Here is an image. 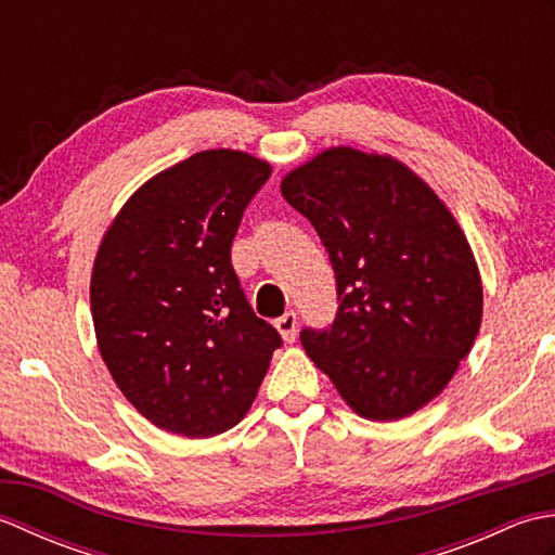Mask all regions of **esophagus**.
Here are the masks:
<instances>
[{
    "label": "esophagus",
    "instance_id": "1",
    "mask_svg": "<svg viewBox=\"0 0 555 555\" xmlns=\"http://www.w3.org/2000/svg\"><path fill=\"white\" fill-rule=\"evenodd\" d=\"M274 326L279 328V334H281V338L286 340V344H293V340H296V336H298V314L288 310L286 314L279 317Z\"/></svg>",
    "mask_w": 555,
    "mask_h": 555
}]
</instances>
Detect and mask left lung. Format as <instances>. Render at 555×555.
Segmentation results:
<instances>
[{
  "mask_svg": "<svg viewBox=\"0 0 555 555\" xmlns=\"http://www.w3.org/2000/svg\"><path fill=\"white\" fill-rule=\"evenodd\" d=\"M332 259V328L302 348L352 412L393 422L453 379L481 326L473 247L443 199L391 155L328 147L281 179Z\"/></svg>",
  "mask_w": 555,
  "mask_h": 555,
  "instance_id": "8db88e82",
  "label": "left lung"
}]
</instances>
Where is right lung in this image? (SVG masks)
Listing matches in <instances>:
<instances>
[{"label":"right lung","mask_w":555,"mask_h":555,"mask_svg":"<svg viewBox=\"0 0 555 555\" xmlns=\"http://www.w3.org/2000/svg\"><path fill=\"white\" fill-rule=\"evenodd\" d=\"M269 176L241 150L195 152L140 185L102 235L90 276L100 356L164 431L235 427L281 346L231 267L243 209Z\"/></svg>","instance_id":"obj_1"}]
</instances>
